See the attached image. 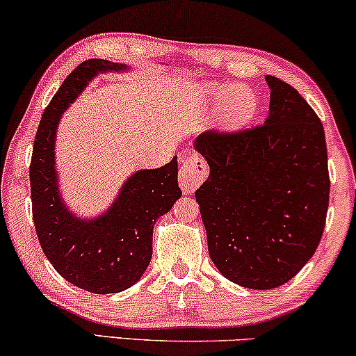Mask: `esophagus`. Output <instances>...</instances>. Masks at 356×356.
<instances>
[{
    "instance_id": "34e87169",
    "label": "esophagus",
    "mask_w": 356,
    "mask_h": 356,
    "mask_svg": "<svg viewBox=\"0 0 356 356\" xmlns=\"http://www.w3.org/2000/svg\"><path fill=\"white\" fill-rule=\"evenodd\" d=\"M207 174H209V167L201 155L191 154L189 157L182 159L181 170H179V184H181L184 194H192L206 181Z\"/></svg>"
}]
</instances>
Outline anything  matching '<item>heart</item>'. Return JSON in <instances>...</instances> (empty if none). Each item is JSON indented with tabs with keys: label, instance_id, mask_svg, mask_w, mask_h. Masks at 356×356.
<instances>
[{
	"label": "heart",
	"instance_id": "heart-1",
	"mask_svg": "<svg viewBox=\"0 0 356 356\" xmlns=\"http://www.w3.org/2000/svg\"><path fill=\"white\" fill-rule=\"evenodd\" d=\"M207 97L212 100H220L219 115L226 125H243L254 117L257 110V99L248 87H209Z\"/></svg>",
	"mask_w": 356,
	"mask_h": 356
}]
</instances>
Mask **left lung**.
Listing matches in <instances>:
<instances>
[{"mask_svg": "<svg viewBox=\"0 0 356 356\" xmlns=\"http://www.w3.org/2000/svg\"><path fill=\"white\" fill-rule=\"evenodd\" d=\"M264 124L207 130L195 149L211 167L195 191L216 268L232 283L273 289L288 283L320 244L330 202L325 130L296 88L266 76Z\"/></svg>", "mask_w": 356, "mask_h": 356, "instance_id": "1", "label": "left lung"}]
</instances>
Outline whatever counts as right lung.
Here are the masks:
<instances>
[{
  "mask_svg": "<svg viewBox=\"0 0 356 356\" xmlns=\"http://www.w3.org/2000/svg\"><path fill=\"white\" fill-rule=\"evenodd\" d=\"M124 65L90 58L65 79L44 108L30 164L31 211L40 246L68 283L95 295L130 288L152 257L154 224L182 195L177 159L161 169L138 170L113 206L93 220L76 219L60 197L55 172V134L60 115L97 73Z\"/></svg>",
  "mask_w": 356,
  "mask_h": 356,
  "instance_id": "add662e5",
  "label": "right lung"
}]
</instances>
